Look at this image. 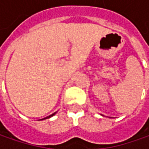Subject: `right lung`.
Listing matches in <instances>:
<instances>
[{
	"mask_svg": "<svg viewBox=\"0 0 149 149\" xmlns=\"http://www.w3.org/2000/svg\"><path fill=\"white\" fill-rule=\"evenodd\" d=\"M54 114H55V113H52V114H50V115H49V116H48V117L44 118L43 119H45V118H49L52 117V116H53V115H54ZM43 119H40V120H43Z\"/></svg>",
	"mask_w": 149,
	"mask_h": 149,
	"instance_id": "obj_1",
	"label": "right lung"
}]
</instances>
